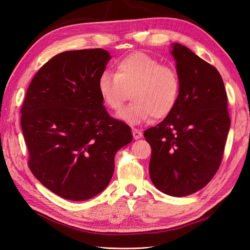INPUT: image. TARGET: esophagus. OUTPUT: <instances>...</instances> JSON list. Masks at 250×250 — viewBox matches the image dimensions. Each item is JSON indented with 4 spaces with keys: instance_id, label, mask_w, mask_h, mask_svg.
I'll return each instance as SVG.
<instances>
[{
    "instance_id": "obj_1",
    "label": "esophagus",
    "mask_w": 250,
    "mask_h": 250,
    "mask_svg": "<svg viewBox=\"0 0 250 250\" xmlns=\"http://www.w3.org/2000/svg\"><path fill=\"white\" fill-rule=\"evenodd\" d=\"M132 135H133V139L134 140H139V139H141L143 137V133L139 129H132Z\"/></svg>"
}]
</instances>
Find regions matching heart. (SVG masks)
Returning a JSON list of instances; mask_svg holds the SVG:
<instances>
[{"label":"heart","instance_id":"1","mask_svg":"<svg viewBox=\"0 0 250 250\" xmlns=\"http://www.w3.org/2000/svg\"><path fill=\"white\" fill-rule=\"evenodd\" d=\"M97 88L104 104L119 110L131 93L133 103L120 111L117 118L130 125L164 119L175 108L180 96V79L173 67L146 53L137 52L120 59L116 73L100 74Z\"/></svg>","mask_w":250,"mask_h":250}]
</instances>
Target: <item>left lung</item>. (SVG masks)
I'll return each instance as SVG.
<instances>
[{
  "mask_svg": "<svg viewBox=\"0 0 250 250\" xmlns=\"http://www.w3.org/2000/svg\"><path fill=\"white\" fill-rule=\"evenodd\" d=\"M180 79L175 108L144 132L152 149L149 174L161 192L183 197L199 191L221 164L230 127L228 95L216 67L183 44H171Z\"/></svg>",
  "mask_w": 250,
  "mask_h": 250,
  "instance_id": "obj_1",
  "label": "left lung"
}]
</instances>
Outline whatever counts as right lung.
Listing matches in <instances>:
<instances>
[{"instance_id":"1","label":"right lung","mask_w":250,"mask_h":250,"mask_svg":"<svg viewBox=\"0 0 250 250\" xmlns=\"http://www.w3.org/2000/svg\"><path fill=\"white\" fill-rule=\"evenodd\" d=\"M110 58L103 49L60 53L27 89L21 125L30 170L67 200L84 201L104 191L117 151L132 141L130 127L108 115L97 88Z\"/></svg>"}]
</instances>
